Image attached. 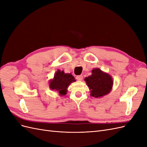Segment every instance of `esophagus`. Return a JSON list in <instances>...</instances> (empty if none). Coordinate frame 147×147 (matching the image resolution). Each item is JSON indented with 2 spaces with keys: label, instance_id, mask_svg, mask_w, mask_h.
<instances>
[{
  "label": "esophagus",
  "instance_id": "esophagus-1",
  "mask_svg": "<svg viewBox=\"0 0 147 147\" xmlns=\"http://www.w3.org/2000/svg\"><path fill=\"white\" fill-rule=\"evenodd\" d=\"M76 79L78 81H82L83 80V75H78L76 77Z\"/></svg>",
  "mask_w": 147,
  "mask_h": 147
}]
</instances>
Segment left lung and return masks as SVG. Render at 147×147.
I'll return each mask as SVG.
<instances>
[{"instance_id": "obj_1", "label": "left lung", "mask_w": 147, "mask_h": 147, "mask_svg": "<svg viewBox=\"0 0 147 147\" xmlns=\"http://www.w3.org/2000/svg\"><path fill=\"white\" fill-rule=\"evenodd\" d=\"M91 90V96L96 98L109 94L112 90L113 80L111 76L99 69L92 70V75L84 78Z\"/></svg>"}]
</instances>
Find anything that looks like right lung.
Masks as SVG:
<instances>
[{
  "label": "right lung",
  "mask_w": 147,
  "mask_h": 147,
  "mask_svg": "<svg viewBox=\"0 0 147 147\" xmlns=\"http://www.w3.org/2000/svg\"><path fill=\"white\" fill-rule=\"evenodd\" d=\"M75 78L70 74H65L63 71L57 70L55 74L54 78L50 82V86L51 90H55L59 92L61 96L65 95L67 88L69 84L75 82Z\"/></svg>",
  "instance_id": "1"
}]
</instances>
